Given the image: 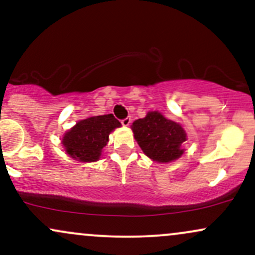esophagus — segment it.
<instances>
[{"label": "esophagus", "instance_id": "1", "mask_svg": "<svg viewBox=\"0 0 255 255\" xmlns=\"http://www.w3.org/2000/svg\"><path fill=\"white\" fill-rule=\"evenodd\" d=\"M130 122H131V119L130 118H126L125 120H122L121 121V124L125 126V127H128V126L130 125Z\"/></svg>", "mask_w": 255, "mask_h": 255}]
</instances>
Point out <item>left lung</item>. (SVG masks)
<instances>
[{"label":"left lung","instance_id":"left-lung-1","mask_svg":"<svg viewBox=\"0 0 255 255\" xmlns=\"http://www.w3.org/2000/svg\"><path fill=\"white\" fill-rule=\"evenodd\" d=\"M130 128L137 145L153 162L170 163L183 154L186 130L159 111H148L144 119L135 120Z\"/></svg>","mask_w":255,"mask_h":255}]
</instances>
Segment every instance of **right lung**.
<instances>
[{
	"label": "right lung",
	"instance_id": "right-lung-1",
	"mask_svg": "<svg viewBox=\"0 0 255 255\" xmlns=\"http://www.w3.org/2000/svg\"><path fill=\"white\" fill-rule=\"evenodd\" d=\"M121 124L113 114L80 120L63 134L61 144L73 159L81 163L97 162L109 141V134Z\"/></svg>",
	"mask_w": 255,
	"mask_h": 255
}]
</instances>
